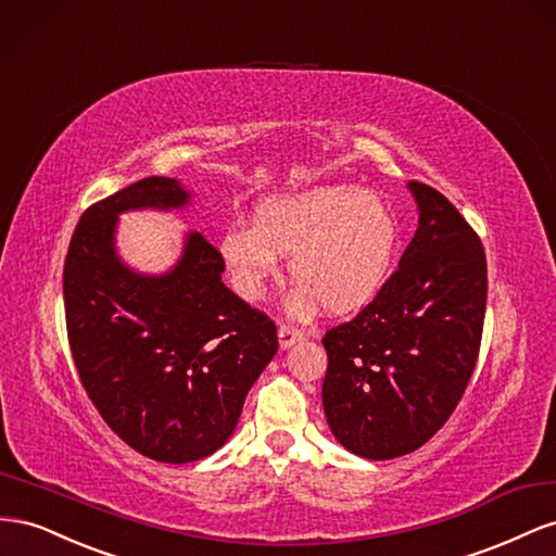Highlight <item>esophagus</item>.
<instances>
[{"instance_id":"obj_1","label":"esophagus","mask_w":556,"mask_h":556,"mask_svg":"<svg viewBox=\"0 0 556 556\" xmlns=\"http://www.w3.org/2000/svg\"><path fill=\"white\" fill-rule=\"evenodd\" d=\"M303 338H305L303 330H298V328L287 326V324L279 326V344H281V349H289L291 344L300 342Z\"/></svg>"}]
</instances>
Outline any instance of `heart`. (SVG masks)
<instances>
[{
	"mask_svg": "<svg viewBox=\"0 0 556 556\" xmlns=\"http://www.w3.org/2000/svg\"><path fill=\"white\" fill-rule=\"evenodd\" d=\"M230 287L244 300H261L291 256L300 281L293 309L316 305L354 314L384 291L399 253V220L389 204L352 186L293 190L263 200L253 220L230 224L218 242Z\"/></svg>",
	"mask_w": 556,
	"mask_h": 556,
	"instance_id": "heart-1",
	"label": "heart"
}]
</instances>
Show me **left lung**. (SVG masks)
<instances>
[{
  "label": "left lung",
  "instance_id": "left-lung-1",
  "mask_svg": "<svg viewBox=\"0 0 556 556\" xmlns=\"http://www.w3.org/2000/svg\"><path fill=\"white\" fill-rule=\"evenodd\" d=\"M419 228L384 291L326 330L324 412L332 435L363 458L419 450L452 417L480 356L486 256L454 204L409 184Z\"/></svg>",
  "mask_w": 556,
  "mask_h": 556
}]
</instances>
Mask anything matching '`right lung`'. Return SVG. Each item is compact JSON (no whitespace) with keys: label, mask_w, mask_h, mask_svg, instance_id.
Returning <instances> with one entry per match:
<instances>
[{"label":"right lung","mask_w":556,"mask_h":556,"mask_svg":"<svg viewBox=\"0 0 556 556\" xmlns=\"http://www.w3.org/2000/svg\"><path fill=\"white\" fill-rule=\"evenodd\" d=\"M186 200L179 181L147 177L90 204L62 275L67 340L90 403L125 445L163 464L224 445L279 346L275 321L220 281L224 258L204 235L188 237L163 277H139L116 258L121 212Z\"/></svg>","instance_id":"obj_1"}]
</instances>
